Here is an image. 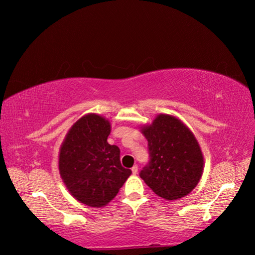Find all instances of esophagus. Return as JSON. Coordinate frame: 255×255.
Listing matches in <instances>:
<instances>
[{
	"label": "esophagus",
	"mask_w": 255,
	"mask_h": 255,
	"mask_svg": "<svg viewBox=\"0 0 255 255\" xmlns=\"http://www.w3.org/2000/svg\"><path fill=\"white\" fill-rule=\"evenodd\" d=\"M131 172H132V174H137L138 166H137V165H133V166L131 167Z\"/></svg>",
	"instance_id": "34e87169"
}]
</instances>
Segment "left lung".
I'll list each match as a JSON object with an SVG mask.
<instances>
[{
  "mask_svg": "<svg viewBox=\"0 0 255 255\" xmlns=\"http://www.w3.org/2000/svg\"><path fill=\"white\" fill-rule=\"evenodd\" d=\"M141 131L148 141L149 161L140 171L145 183L166 200L187 196L199 182L204 157L189 128L169 115H159Z\"/></svg>",
  "mask_w": 255,
  "mask_h": 255,
  "instance_id": "left-lung-1",
  "label": "left lung"
}]
</instances>
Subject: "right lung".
<instances>
[{
	"label": "right lung",
	"instance_id": "add662e5",
	"mask_svg": "<svg viewBox=\"0 0 255 255\" xmlns=\"http://www.w3.org/2000/svg\"><path fill=\"white\" fill-rule=\"evenodd\" d=\"M109 135L108 120L86 115L74 124L60 147V176L71 195L90 207L106 206L131 174L120 163L118 146L108 144Z\"/></svg>",
	"mask_w": 255,
	"mask_h": 255
}]
</instances>
